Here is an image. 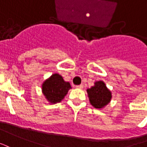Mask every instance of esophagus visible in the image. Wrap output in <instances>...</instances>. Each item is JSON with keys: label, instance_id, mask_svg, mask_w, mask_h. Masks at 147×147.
Returning <instances> with one entry per match:
<instances>
[{"label": "esophagus", "instance_id": "34e87169", "mask_svg": "<svg viewBox=\"0 0 147 147\" xmlns=\"http://www.w3.org/2000/svg\"><path fill=\"white\" fill-rule=\"evenodd\" d=\"M83 87H84V85H83V84H80V85H77V86H76V88H77L82 89V88H83Z\"/></svg>", "mask_w": 147, "mask_h": 147}]
</instances>
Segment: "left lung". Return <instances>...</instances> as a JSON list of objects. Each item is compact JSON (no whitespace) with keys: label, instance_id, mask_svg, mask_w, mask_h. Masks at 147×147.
Instances as JSON below:
<instances>
[{"label":"left lung","instance_id":"1","mask_svg":"<svg viewBox=\"0 0 147 147\" xmlns=\"http://www.w3.org/2000/svg\"><path fill=\"white\" fill-rule=\"evenodd\" d=\"M91 105L96 109L104 108L112 98V94L102 81H96L94 86L87 89Z\"/></svg>","mask_w":147,"mask_h":147}]
</instances>
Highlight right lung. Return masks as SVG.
Returning <instances> with one entry per match:
<instances>
[{
	"instance_id": "add662e5",
	"label": "right lung",
	"mask_w": 147,
	"mask_h": 147,
	"mask_svg": "<svg viewBox=\"0 0 147 147\" xmlns=\"http://www.w3.org/2000/svg\"><path fill=\"white\" fill-rule=\"evenodd\" d=\"M70 88V84L64 81L61 75L53 74L43 82L41 89L46 99L51 104H55L62 101Z\"/></svg>"
}]
</instances>
